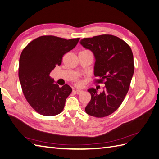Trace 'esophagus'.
I'll use <instances>...</instances> for the list:
<instances>
[{"label": "esophagus", "mask_w": 159, "mask_h": 159, "mask_svg": "<svg viewBox=\"0 0 159 159\" xmlns=\"http://www.w3.org/2000/svg\"><path fill=\"white\" fill-rule=\"evenodd\" d=\"M75 92L77 94H80V93H82L83 91L81 90V89H76V90L75 91Z\"/></svg>", "instance_id": "34e87169"}]
</instances>
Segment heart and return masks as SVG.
I'll return each instance as SVG.
<instances>
[{"label":"heart","instance_id":"heart-1","mask_svg":"<svg viewBox=\"0 0 159 159\" xmlns=\"http://www.w3.org/2000/svg\"><path fill=\"white\" fill-rule=\"evenodd\" d=\"M76 84H77V85H78V86H81L83 84L82 81L78 80V81H77V82H76Z\"/></svg>","mask_w":159,"mask_h":159}]
</instances>
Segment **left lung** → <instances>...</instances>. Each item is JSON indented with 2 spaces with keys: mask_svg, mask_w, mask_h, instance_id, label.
Here are the masks:
<instances>
[{
  "mask_svg": "<svg viewBox=\"0 0 159 159\" xmlns=\"http://www.w3.org/2000/svg\"><path fill=\"white\" fill-rule=\"evenodd\" d=\"M80 44L92 52L95 62L96 82L105 85L103 92L89 88L91 98L85 112L95 117H103L115 111L128 92L134 73L133 52L127 43L117 36L103 34L81 39Z\"/></svg>",
  "mask_w": 159,
  "mask_h": 159,
  "instance_id": "1",
  "label": "left lung"
}]
</instances>
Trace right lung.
Here are the masks:
<instances>
[{
	"label": "right lung",
	"mask_w": 159,
	"mask_h": 159,
	"mask_svg": "<svg viewBox=\"0 0 159 159\" xmlns=\"http://www.w3.org/2000/svg\"><path fill=\"white\" fill-rule=\"evenodd\" d=\"M79 40V38L67 40L42 36L22 50L19 60V80L27 102L39 114L54 116L63 111L72 89L67 84L60 88L50 74L61 64L63 56L74 48Z\"/></svg>",
	"instance_id": "add662e5"
}]
</instances>
